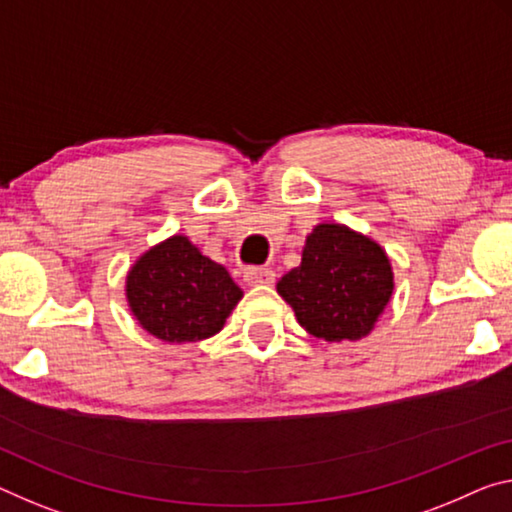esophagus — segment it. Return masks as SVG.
<instances>
[{
    "mask_svg": "<svg viewBox=\"0 0 512 512\" xmlns=\"http://www.w3.org/2000/svg\"><path fill=\"white\" fill-rule=\"evenodd\" d=\"M243 280L253 287L271 285V282L275 280V273L271 269H266V266H253V269L243 271Z\"/></svg>",
    "mask_w": 512,
    "mask_h": 512,
    "instance_id": "1",
    "label": "esophagus"
}]
</instances>
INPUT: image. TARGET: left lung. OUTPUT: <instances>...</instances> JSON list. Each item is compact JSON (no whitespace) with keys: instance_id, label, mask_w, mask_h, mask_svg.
<instances>
[{"instance_id":"left-lung-1","label":"left lung","mask_w":512,"mask_h":512,"mask_svg":"<svg viewBox=\"0 0 512 512\" xmlns=\"http://www.w3.org/2000/svg\"><path fill=\"white\" fill-rule=\"evenodd\" d=\"M392 291L385 250L339 223L316 225L300 264L278 282V294L294 307L300 326L326 342L367 337Z\"/></svg>"}]
</instances>
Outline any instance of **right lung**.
Masks as SVG:
<instances>
[{
    "mask_svg": "<svg viewBox=\"0 0 512 512\" xmlns=\"http://www.w3.org/2000/svg\"><path fill=\"white\" fill-rule=\"evenodd\" d=\"M125 291L143 330L168 344L216 335L243 296L225 266L202 255L182 234L136 259Z\"/></svg>",
    "mask_w": 512,
    "mask_h": 512,
    "instance_id": "1",
    "label": "right lung"
}]
</instances>
